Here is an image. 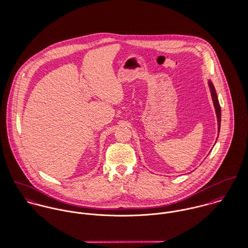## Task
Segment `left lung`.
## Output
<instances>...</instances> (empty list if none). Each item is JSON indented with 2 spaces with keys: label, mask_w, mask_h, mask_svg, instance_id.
<instances>
[{
  "label": "left lung",
  "mask_w": 248,
  "mask_h": 248,
  "mask_svg": "<svg viewBox=\"0 0 248 248\" xmlns=\"http://www.w3.org/2000/svg\"><path fill=\"white\" fill-rule=\"evenodd\" d=\"M209 84V88H210V92H211V95H212L213 102H214V106L216 108V113H217V125H218V132H219V128H220V116H221V113H220V106H219V102L217 100V93H216V90L214 88V85H213L212 82L209 81L208 82Z\"/></svg>",
  "instance_id": "left-lung-1"
}]
</instances>
